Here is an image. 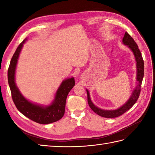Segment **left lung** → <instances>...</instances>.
Returning <instances> with one entry per match:
<instances>
[{"instance_id":"obj_1","label":"left lung","mask_w":155,"mask_h":155,"mask_svg":"<svg viewBox=\"0 0 155 155\" xmlns=\"http://www.w3.org/2000/svg\"><path fill=\"white\" fill-rule=\"evenodd\" d=\"M123 42L125 45H127L128 48L133 51L137 62V84L132 94H131V96L129 98V99L123 106L117 108L116 110H103L96 107L93 103V102L91 100L89 92H88V90H87L88 103L90 108L95 113H97L99 116L104 118L118 117L124 114V113H126L128 110H129L135 104L138 98L139 97L140 93L141 84H142L143 78L144 77V61L142 54H141V52L139 50V47H138V45L136 43V42L134 41V39L131 37V36L127 32H125L124 35V37L123 38Z\"/></svg>"}]
</instances>
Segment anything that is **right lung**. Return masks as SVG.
I'll list each match as a JSON object with an SVG mask.
<instances>
[{"label":"right lung","mask_w":155,"mask_h":155,"mask_svg":"<svg viewBox=\"0 0 155 155\" xmlns=\"http://www.w3.org/2000/svg\"><path fill=\"white\" fill-rule=\"evenodd\" d=\"M26 41L27 38H25L16 48L8 69V82L11 91L12 101L16 108L31 120L42 124L54 123L60 120L64 116L66 100L68 93L74 86V78L72 77L62 82L56 93L54 101L48 106H41L28 101L22 96L16 87L15 79L16 64L23 44Z\"/></svg>","instance_id":"right-lung-1"}]
</instances>
